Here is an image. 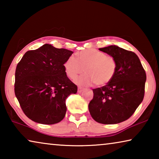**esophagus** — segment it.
Returning <instances> with one entry per match:
<instances>
[{
    "mask_svg": "<svg viewBox=\"0 0 159 159\" xmlns=\"http://www.w3.org/2000/svg\"><path fill=\"white\" fill-rule=\"evenodd\" d=\"M83 90H84V88H83L81 87L78 88V93H82Z\"/></svg>",
    "mask_w": 159,
    "mask_h": 159,
    "instance_id": "34e87169",
    "label": "esophagus"
}]
</instances>
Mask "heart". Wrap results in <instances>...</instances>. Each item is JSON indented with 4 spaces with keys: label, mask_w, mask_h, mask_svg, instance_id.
<instances>
[{
    "label": "heart",
    "mask_w": 159,
    "mask_h": 159,
    "mask_svg": "<svg viewBox=\"0 0 159 159\" xmlns=\"http://www.w3.org/2000/svg\"><path fill=\"white\" fill-rule=\"evenodd\" d=\"M64 67L67 76L71 79L85 70L86 74L76 80L78 84L89 85L95 83L98 85H103L114 77L116 61L111 56L98 50L88 49L78 52L76 57H69Z\"/></svg>",
    "instance_id": "b5f03b06"
}]
</instances>
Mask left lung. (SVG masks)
Segmentation results:
<instances>
[{
	"label": "left lung",
	"instance_id": "obj_1",
	"mask_svg": "<svg viewBox=\"0 0 159 159\" xmlns=\"http://www.w3.org/2000/svg\"><path fill=\"white\" fill-rule=\"evenodd\" d=\"M99 50L115 59L116 71L106 85L93 89L88 109L95 121L116 124L128 119L143 100L146 73L138 55L132 51L116 45Z\"/></svg>",
	"mask_w": 159,
	"mask_h": 159
}]
</instances>
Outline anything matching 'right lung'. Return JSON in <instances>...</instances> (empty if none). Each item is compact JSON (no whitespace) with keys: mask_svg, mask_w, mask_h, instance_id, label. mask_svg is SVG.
I'll list each match as a JSON object with an SVG mask.
<instances>
[{"mask_svg":"<svg viewBox=\"0 0 159 159\" xmlns=\"http://www.w3.org/2000/svg\"><path fill=\"white\" fill-rule=\"evenodd\" d=\"M73 52L45 44L27 51L15 71V93L23 112L34 122L52 125L66 111V99L77 93L64 64Z\"/></svg>","mask_w":159,"mask_h":159,"instance_id":"add662e5","label":"right lung"}]
</instances>
